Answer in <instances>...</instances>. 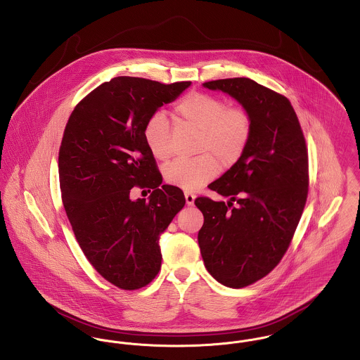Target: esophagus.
I'll return each instance as SVG.
<instances>
[{"label": "esophagus", "mask_w": 360, "mask_h": 360, "mask_svg": "<svg viewBox=\"0 0 360 360\" xmlns=\"http://www.w3.org/2000/svg\"><path fill=\"white\" fill-rule=\"evenodd\" d=\"M185 200H186V204H188V205H193L195 195L192 193H185Z\"/></svg>", "instance_id": "obj_1"}]
</instances>
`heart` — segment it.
<instances>
[{"label":"heart","instance_id":"1","mask_svg":"<svg viewBox=\"0 0 360 360\" xmlns=\"http://www.w3.org/2000/svg\"><path fill=\"white\" fill-rule=\"evenodd\" d=\"M175 113L200 130L197 150L205 152L193 159H175L165 167L169 185L193 192L212 181L221 166H234L244 155L252 134L248 111L241 107H226L219 97L207 93H189L175 107ZM143 139L158 160L172 153L171 127L163 112H155L143 126Z\"/></svg>","mask_w":360,"mask_h":360}]
</instances>
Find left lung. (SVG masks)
<instances>
[{
    "instance_id": "8db88e82",
    "label": "left lung",
    "mask_w": 360,
    "mask_h": 360,
    "mask_svg": "<svg viewBox=\"0 0 360 360\" xmlns=\"http://www.w3.org/2000/svg\"><path fill=\"white\" fill-rule=\"evenodd\" d=\"M202 86L229 94L252 120L244 155L208 186L229 201H194L204 215L197 240L205 269L224 286L244 288L277 266L302 218L308 193L304 136L289 100L249 78Z\"/></svg>"
}]
</instances>
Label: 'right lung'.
<instances>
[{
    "label": "right lung",
    "instance_id": "right-lung-1",
    "mask_svg": "<svg viewBox=\"0 0 360 360\" xmlns=\"http://www.w3.org/2000/svg\"><path fill=\"white\" fill-rule=\"evenodd\" d=\"M192 82L117 77L89 93L71 113L58 152L64 210L87 260L124 290L146 286L162 266L159 240L184 208V192L162 185L143 126ZM148 187V200L131 189Z\"/></svg>",
    "mask_w": 360,
    "mask_h": 360
}]
</instances>
